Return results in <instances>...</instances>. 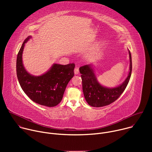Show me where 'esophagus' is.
<instances>
[{"label": "esophagus", "instance_id": "34e87169", "mask_svg": "<svg viewBox=\"0 0 152 152\" xmlns=\"http://www.w3.org/2000/svg\"><path fill=\"white\" fill-rule=\"evenodd\" d=\"M74 72L75 75H78L79 73V70L78 69V67H75V70H74Z\"/></svg>", "mask_w": 152, "mask_h": 152}]
</instances>
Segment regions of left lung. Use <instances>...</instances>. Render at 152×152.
<instances>
[{
  "label": "left lung",
  "mask_w": 152,
  "mask_h": 152,
  "mask_svg": "<svg viewBox=\"0 0 152 152\" xmlns=\"http://www.w3.org/2000/svg\"><path fill=\"white\" fill-rule=\"evenodd\" d=\"M130 58L129 72L125 80L114 88L102 86L97 80L93 66L85 65L79 68L82 80V90L85 99L93 107H102L115 102L123 93L131 78L132 73V57L129 50Z\"/></svg>",
  "instance_id": "obj_1"
}]
</instances>
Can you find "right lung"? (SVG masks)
<instances>
[{
	"label": "right lung",
	"instance_id": "right-lung-1",
	"mask_svg": "<svg viewBox=\"0 0 152 152\" xmlns=\"http://www.w3.org/2000/svg\"><path fill=\"white\" fill-rule=\"evenodd\" d=\"M31 38H26L18 53L16 71L18 80L25 93L33 102L43 106L53 107L62 99L66 86L74 76L75 64H53L45 74L35 76L25 69L22 55L25 43Z\"/></svg>",
	"mask_w": 152,
	"mask_h": 152
}]
</instances>
